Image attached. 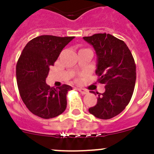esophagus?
<instances>
[{
  "mask_svg": "<svg viewBox=\"0 0 154 154\" xmlns=\"http://www.w3.org/2000/svg\"><path fill=\"white\" fill-rule=\"evenodd\" d=\"M78 90L80 92H81L82 94H83V95H85V94H87L88 93V91L86 90V89H83V88H79L78 89Z\"/></svg>",
  "mask_w": 154,
  "mask_h": 154,
  "instance_id": "esophagus-1",
  "label": "esophagus"
}]
</instances>
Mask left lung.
I'll return each instance as SVG.
<instances>
[{"instance_id":"1","label":"left lung","mask_w":154,"mask_h":154,"mask_svg":"<svg viewBox=\"0 0 154 154\" xmlns=\"http://www.w3.org/2000/svg\"><path fill=\"white\" fill-rule=\"evenodd\" d=\"M83 39L96 51L98 82L106 85L105 92L97 93V103L89 111L99 119H111L123 111L131 99L136 83L135 62L126 43L113 35L96 34Z\"/></svg>"}]
</instances>
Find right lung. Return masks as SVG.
<instances>
[{
  "instance_id": "add662e5",
  "label": "right lung",
  "mask_w": 154,
  "mask_h": 154,
  "mask_svg": "<svg viewBox=\"0 0 154 154\" xmlns=\"http://www.w3.org/2000/svg\"><path fill=\"white\" fill-rule=\"evenodd\" d=\"M74 38L41 35L30 41L21 52L16 66L17 87L22 101L35 116L51 119L66 109V94L72 87L54 88L45 81L49 67Z\"/></svg>"
}]
</instances>
